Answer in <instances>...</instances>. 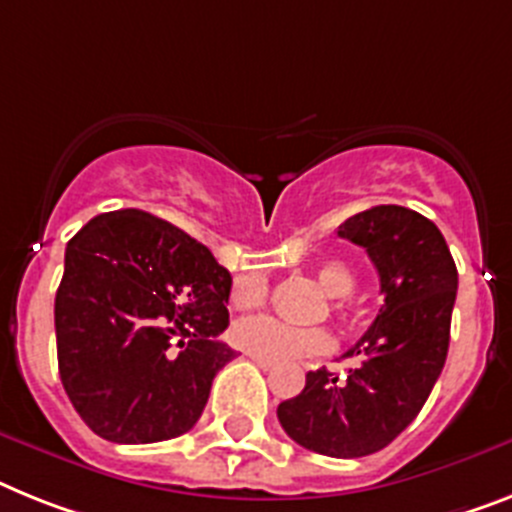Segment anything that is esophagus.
Returning <instances> with one entry per match:
<instances>
[{
  "mask_svg": "<svg viewBox=\"0 0 512 512\" xmlns=\"http://www.w3.org/2000/svg\"><path fill=\"white\" fill-rule=\"evenodd\" d=\"M249 359H252V362H255L257 367H260V369H265V372H268V369H273V367H276V364H273V362H268V359H260V356H252V354H249Z\"/></svg>",
  "mask_w": 512,
  "mask_h": 512,
  "instance_id": "obj_1",
  "label": "esophagus"
}]
</instances>
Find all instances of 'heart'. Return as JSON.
Segmentation results:
<instances>
[{
    "label": "heart",
    "instance_id": "obj_1",
    "mask_svg": "<svg viewBox=\"0 0 512 512\" xmlns=\"http://www.w3.org/2000/svg\"><path fill=\"white\" fill-rule=\"evenodd\" d=\"M315 281L330 299H346L356 289L354 270L338 260L317 265ZM265 296H268V281L263 273H242L231 286V304L236 309L260 307ZM333 312L343 315V302L333 304ZM231 338L242 351L268 362H294L330 349V336L322 328H294L270 315L244 317L234 325Z\"/></svg>",
    "mask_w": 512,
    "mask_h": 512
}]
</instances>
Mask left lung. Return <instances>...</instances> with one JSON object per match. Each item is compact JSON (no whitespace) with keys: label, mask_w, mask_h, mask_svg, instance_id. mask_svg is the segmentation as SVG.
<instances>
[{"label":"left lung","mask_w":512,"mask_h":512,"mask_svg":"<svg viewBox=\"0 0 512 512\" xmlns=\"http://www.w3.org/2000/svg\"><path fill=\"white\" fill-rule=\"evenodd\" d=\"M367 249L385 304L372 328L346 351V375L307 372L278 422L302 448L330 458H362L401 435L422 411L445 367L458 270L435 223L401 205H375L338 226Z\"/></svg>","instance_id":"obj_1"}]
</instances>
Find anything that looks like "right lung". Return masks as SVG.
<instances>
[{"label":"right lung","instance_id":"right-lung-1","mask_svg":"<svg viewBox=\"0 0 512 512\" xmlns=\"http://www.w3.org/2000/svg\"><path fill=\"white\" fill-rule=\"evenodd\" d=\"M229 270L145 210L90 218L67 242L54 302L59 377L98 437L143 445L184 435L236 356Z\"/></svg>","mask_w":512,"mask_h":512}]
</instances>
